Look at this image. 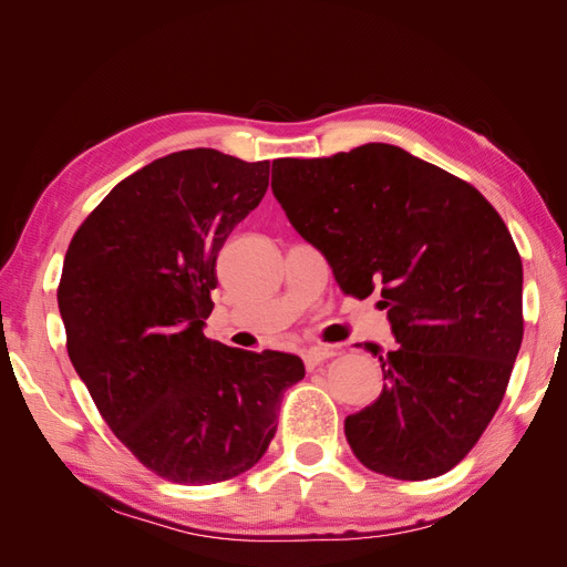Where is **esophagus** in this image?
Segmentation results:
<instances>
[{"label":"esophagus","mask_w":567,"mask_h":567,"mask_svg":"<svg viewBox=\"0 0 567 567\" xmlns=\"http://www.w3.org/2000/svg\"><path fill=\"white\" fill-rule=\"evenodd\" d=\"M333 354H336V352H333L331 348H310V350H305L302 359H305V367H307V369H315V367L323 364L326 359H331Z\"/></svg>","instance_id":"34e87169"}]
</instances>
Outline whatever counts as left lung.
<instances>
[{
	"label": "left lung",
	"mask_w": 567,
	"mask_h": 567,
	"mask_svg": "<svg viewBox=\"0 0 567 567\" xmlns=\"http://www.w3.org/2000/svg\"><path fill=\"white\" fill-rule=\"evenodd\" d=\"M271 192L338 286H381L398 348L379 357L383 392L346 419L373 473L427 480L452 471L499 409L523 342V262L485 196L392 144L331 158H279Z\"/></svg>",
	"instance_id": "obj_1"
}]
</instances>
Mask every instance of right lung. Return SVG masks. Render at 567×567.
<instances>
[{
	"instance_id": "1",
	"label": "right lung",
	"mask_w": 567,
	"mask_h": 567,
	"mask_svg": "<svg viewBox=\"0 0 567 567\" xmlns=\"http://www.w3.org/2000/svg\"><path fill=\"white\" fill-rule=\"evenodd\" d=\"M269 161L188 148L120 182L65 252L59 312L68 357L115 437L179 485L246 473L277 433L305 364L205 338L215 262L260 205Z\"/></svg>"
}]
</instances>
